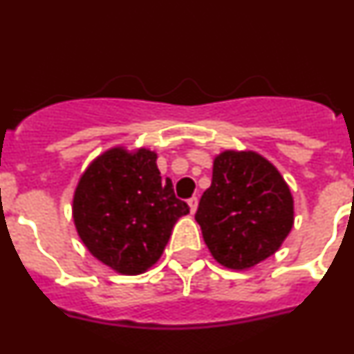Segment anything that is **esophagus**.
Returning a JSON list of instances; mask_svg holds the SVG:
<instances>
[{"mask_svg": "<svg viewBox=\"0 0 354 354\" xmlns=\"http://www.w3.org/2000/svg\"><path fill=\"white\" fill-rule=\"evenodd\" d=\"M187 205H189V208H191V213H194L196 208H198V198H196V196L189 198L187 199Z\"/></svg>", "mask_w": 354, "mask_h": 354, "instance_id": "34e87169", "label": "esophagus"}]
</instances>
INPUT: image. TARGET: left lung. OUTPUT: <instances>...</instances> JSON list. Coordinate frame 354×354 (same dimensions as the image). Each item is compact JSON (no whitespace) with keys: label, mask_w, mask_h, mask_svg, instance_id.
<instances>
[{"label":"left lung","mask_w":354,"mask_h":354,"mask_svg":"<svg viewBox=\"0 0 354 354\" xmlns=\"http://www.w3.org/2000/svg\"><path fill=\"white\" fill-rule=\"evenodd\" d=\"M196 222L218 263L251 268L281 248L295 222L292 196L279 170L253 151H223L212 185L199 199Z\"/></svg>","instance_id":"obj_1"}]
</instances>
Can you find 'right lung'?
Masks as SVG:
<instances>
[{
    "label": "right lung",
    "instance_id": "1",
    "mask_svg": "<svg viewBox=\"0 0 354 354\" xmlns=\"http://www.w3.org/2000/svg\"><path fill=\"white\" fill-rule=\"evenodd\" d=\"M170 178L162 180L156 155L113 148L97 156L73 196V222L93 257L125 275L158 261L174 225L187 215Z\"/></svg>",
    "mask_w": 354,
    "mask_h": 354
}]
</instances>
